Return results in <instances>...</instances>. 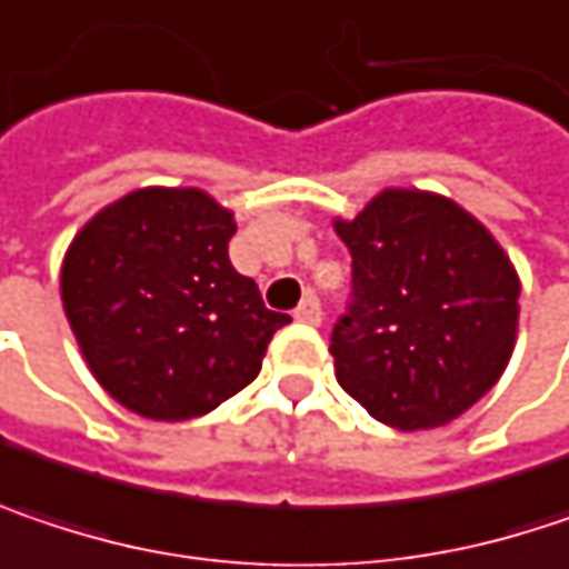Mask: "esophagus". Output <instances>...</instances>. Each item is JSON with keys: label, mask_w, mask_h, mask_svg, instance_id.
Returning a JSON list of instances; mask_svg holds the SVG:
<instances>
[{"label": "esophagus", "mask_w": 569, "mask_h": 569, "mask_svg": "<svg viewBox=\"0 0 569 569\" xmlns=\"http://www.w3.org/2000/svg\"><path fill=\"white\" fill-rule=\"evenodd\" d=\"M296 322H302V326H319L322 322V306H319V299L316 296H306L299 306H296Z\"/></svg>", "instance_id": "obj_1"}]
</instances>
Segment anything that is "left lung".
<instances>
[{
	"label": "left lung",
	"instance_id": "1",
	"mask_svg": "<svg viewBox=\"0 0 569 569\" xmlns=\"http://www.w3.org/2000/svg\"><path fill=\"white\" fill-rule=\"evenodd\" d=\"M351 250L355 299L332 332L336 378L375 420L433 430L466 413L508 368L521 280L462 204L385 188L336 218Z\"/></svg>",
	"mask_w": 569,
	"mask_h": 569
}]
</instances>
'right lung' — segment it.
I'll return each instance as SVG.
<instances>
[{
	"mask_svg": "<svg viewBox=\"0 0 569 569\" xmlns=\"http://www.w3.org/2000/svg\"><path fill=\"white\" fill-rule=\"evenodd\" d=\"M233 211L201 188L149 184L100 208L61 263L80 355L117 403L179 423L243 390L289 316L228 257Z\"/></svg>",
	"mask_w": 569,
	"mask_h": 569,
	"instance_id": "1",
	"label": "right lung"
}]
</instances>
